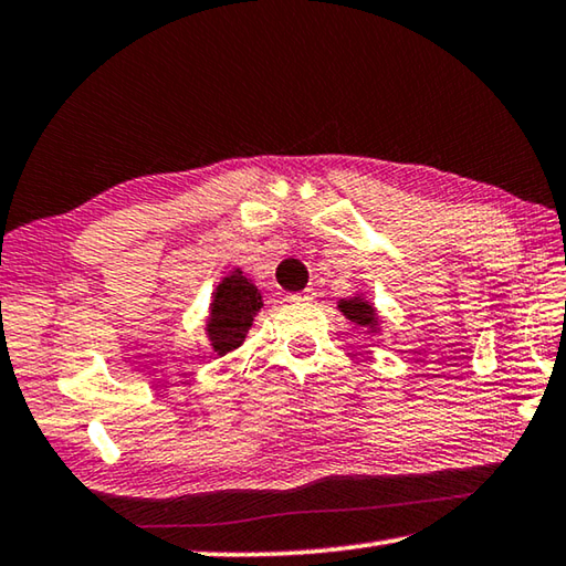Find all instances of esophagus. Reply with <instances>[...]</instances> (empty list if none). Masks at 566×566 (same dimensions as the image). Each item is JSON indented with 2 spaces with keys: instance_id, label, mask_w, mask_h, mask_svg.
I'll list each match as a JSON object with an SVG mask.
<instances>
[{
  "instance_id": "1",
  "label": "esophagus",
  "mask_w": 566,
  "mask_h": 566,
  "mask_svg": "<svg viewBox=\"0 0 566 566\" xmlns=\"http://www.w3.org/2000/svg\"><path fill=\"white\" fill-rule=\"evenodd\" d=\"M290 300H292V302H314V300H317V292H314V290H304V292H300V294H292Z\"/></svg>"
}]
</instances>
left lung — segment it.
I'll list each match as a JSON object with an SVG mask.
<instances>
[{
	"mask_svg": "<svg viewBox=\"0 0 566 566\" xmlns=\"http://www.w3.org/2000/svg\"><path fill=\"white\" fill-rule=\"evenodd\" d=\"M339 310L344 312V317L352 319L359 327H377V312L371 310V304H367L359 296H352V300H342Z\"/></svg>",
	"mask_w": 566,
	"mask_h": 566,
	"instance_id": "obj_1",
	"label": "left lung"
}]
</instances>
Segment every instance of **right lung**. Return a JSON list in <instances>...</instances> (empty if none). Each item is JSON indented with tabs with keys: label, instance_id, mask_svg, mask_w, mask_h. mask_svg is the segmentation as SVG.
<instances>
[{
	"label": "right lung",
	"instance_id": "right-lung-1",
	"mask_svg": "<svg viewBox=\"0 0 566 566\" xmlns=\"http://www.w3.org/2000/svg\"><path fill=\"white\" fill-rule=\"evenodd\" d=\"M262 296L260 290L242 276V272H234L222 280L217 286L214 302H212V317H209L207 332L212 339V349L217 354H227L237 349L244 342L249 327H252L254 314L260 312Z\"/></svg>",
	"mask_w": 566,
	"mask_h": 566
}]
</instances>
